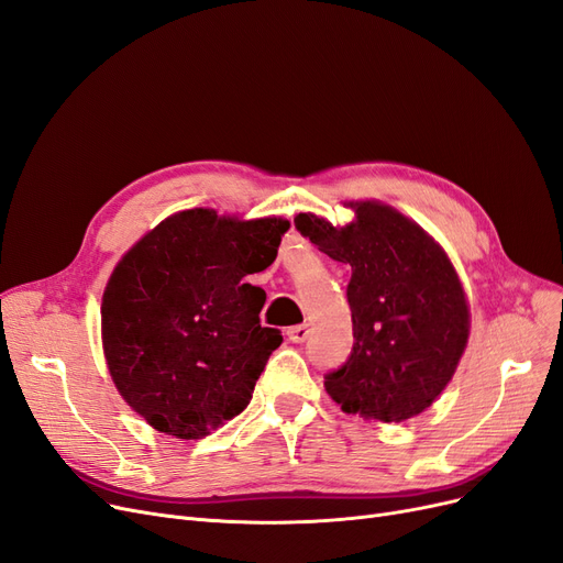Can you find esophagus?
I'll list each match as a JSON object with an SVG mask.
<instances>
[{
  "label": "esophagus",
  "instance_id": "esophagus-1",
  "mask_svg": "<svg viewBox=\"0 0 563 563\" xmlns=\"http://www.w3.org/2000/svg\"><path fill=\"white\" fill-rule=\"evenodd\" d=\"M310 334V327L308 324H297V327H289L287 329V339L292 343H303Z\"/></svg>",
  "mask_w": 563,
  "mask_h": 563
}]
</instances>
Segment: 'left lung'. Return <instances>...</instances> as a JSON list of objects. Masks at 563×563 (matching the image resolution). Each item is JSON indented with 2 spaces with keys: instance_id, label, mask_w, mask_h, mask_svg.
Listing matches in <instances>:
<instances>
[{
  "instance_id": "left-lung-1",
  "label": "left lung",
  "mask_w": 563,
  "mask_h": 563,
  "mask_svg": "<svg viewBox=\"0 0 563 563\" xmlns=\"http://www.w3.org/2000/svg\"><path fill=\"white\" fill-rule=\"evenodd\" d=\"M345 227L310 213L295 224L324 255L352 266V352L324 376L345 412L401 422L452 380L468 341V303L445 250L391 206L357 201Z\"/></svg>"
}]
</instances>
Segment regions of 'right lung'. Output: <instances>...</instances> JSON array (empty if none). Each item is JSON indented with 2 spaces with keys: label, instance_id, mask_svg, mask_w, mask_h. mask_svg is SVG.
Instances as JSON below:
<instances>
[{
  "label": "right lung",
  "instance_id": "right-lung-1",
  "mask_svg": "<svg viewBox=\"0 0 563 563\" xmlns=\"http://www.w3.org/2000/svg\"><path fill=\"white\" fill-rule=\"evenodd\" d=\"M287 220H229L211 208L151 229L109 278L101 343L120 391L153 429L176 439L232 420L280 343L260 324L262 287L243 283L274 264Z\"/></svg>",
  "mask_w": 563,
  "mask_h": 563
}]
</instances>
